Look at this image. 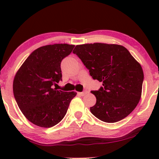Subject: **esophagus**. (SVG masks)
I'll return each instance as SVG.
<instances>
[{"label": "esophagus", "instance_id": "1", "mask_svg": "<svg viewBox=\"0 0 159 159\" xmlns=\"http://www.w3.org/2000/svg\"><path fill=\"white\" fill-rule=\"evenodd\" d=\"M87 93V90H84V91H83V92H81V93H78V94L81 95V96H84V95H86Z\"/></svg>", "mask_w": 159, "mask_h": 159}]
</instances>
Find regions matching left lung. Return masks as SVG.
<instances>
[{
    "label": "left lung",
    "mask_w": 159,
    "mask_h": 159,
    "mask_svg": "<svg viewBox=\"0 0 159 159\" xmlns=\"http://www.w3.org/2000/svg\"><path fill=\"white\" fill-rule=\"evenodd\" d=\"M94 80L102 83L91 91L96 103L90 107L96 117L116 123L126 117L139 102L143 72L141 66L123 45L96 43L78 45L73 50Z\"/></svg>",
    "instance_id": "obj_1"
}]
</instances>
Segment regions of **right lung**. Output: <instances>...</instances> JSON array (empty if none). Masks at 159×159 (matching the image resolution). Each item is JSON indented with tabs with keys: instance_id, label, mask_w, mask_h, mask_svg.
Returning a JSON list of instances; mask_svg holds the SVG:
<instances>
[{
	"instance_id": "1",
	"label": "right lung",
	"mask_w": 159,
	"mask_h": 159,
	"mask_svg": "<svg viewBox=\"0 0 159 159\" xmlns=\"http://www.w3.org/2000/svg\"><path fill=\"white\" fill-rule=\"evenodd\" d=\"M74 45L54 44L33 52L16 72L13 93L18 106L34 125L54 126L63 120L77 93L52 88L62 79L61 63Z\"/></svg>"
}]
</instances>
